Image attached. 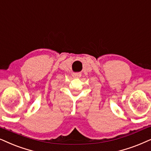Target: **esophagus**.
Here are the masks:
<instances>
[{
	"mask_svg": "<svg viewBox=\"0 0 151 151\" xmlns=\"http://www.w3.org/2000/svg\"><path fill=\"white\" fill-rule=\"evenodd\" d=\"M81 76V73H73V77L75 78H79Z\"/></svg>",
	"mask_w": 151,
	"mask_h": 151,
	"instance_id": "1",
	"label": "esophagus"
}]
</instances>
